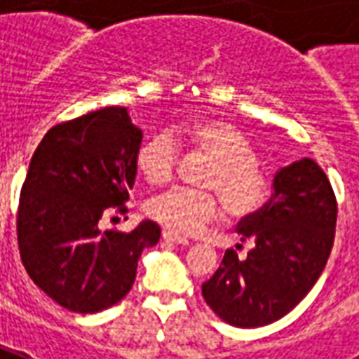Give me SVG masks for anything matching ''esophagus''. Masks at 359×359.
Segmentation results:
<instances>
[{
  "label": "esophagus",
  "instance_id": "esophagus-1",
  "mask_svg": "<svg viewBox=\"0 0 359 359\" xmlns=\"http://www.w3.org/2000/svg\"><path fill=\"white\" fill-rule=\"evenodd\" d=\"M162 239L166 241V243H174V245H189V241L183 239L180 235L172 233V231H162Z\"/></svg>",
  "mask_w": 359,
  "mask_h": 359
}]
</instances>
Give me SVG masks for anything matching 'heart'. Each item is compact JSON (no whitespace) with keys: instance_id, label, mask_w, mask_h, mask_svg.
I'll use <instances>...</instances> for the list:
<instances>
[{"instance_id":"heart-1","label":"heart","mask_w":359,"mask_h":359,"mask_svg":"<svg viewBox=\"0 0 359 359\" xmlns=\"http://www.w3.org/2000/svg\"><path fill=\"white\" fill-rule=\"evenodd\" d=\"M180 135L191 149L212 158L201 180V185L208 191L177 187L162 193L149 201L151 218L172 233L195 235L218 218L217 194L231 216H247L262 205L266 176L256 162L255 147L239 130L218 120H197L180 128ZM182 149L176 133L162 130L141 145L135 164L151 185H164L176 176Z\"/></svg>"}]
</instances>
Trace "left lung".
<instances>
[{"instance_id":"left-lung-1","label":"left lung","mask_w":359,"mask_h":359,"mask_svg":"<svg viewBox=\"0 0 359 359\" xmlns=\"http://www.w3.org/2000/svg\"><path fill=\"white\" fill-rule=\"evenodd\" d=\"M337 197L312 158L277 172L273 197L239 224L252 248H229L203 283L212 312L235 327H262L289 313L312 290L334 243Z\"/></svg>"}]
</instances>
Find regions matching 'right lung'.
Listing matches in <instances>:
<instances>
[{"label": "right lung", "instance_id": "add662e5", "mask_svg": "<svg viewBox=\"0 0 359 359\" xmlns=\"http://www.w3.org/2000/svg\"><path fill=\"white\" fill-rule=\"evenodd\" d=\"M143 133L124 107H107L53 126L34 151L20 189L17 239L26 273L70 312L95 313L120 302L135 281L141 250L161 227L103 229L126 214Z\"/></svg>", "mask_w": 359, "mask_h": 359}]
</instances>
